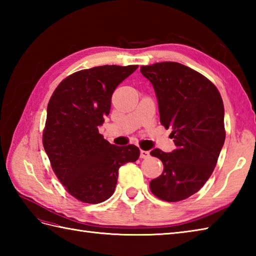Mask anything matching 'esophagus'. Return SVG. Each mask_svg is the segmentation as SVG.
Here are the masks:
<instances>
[{"mask_svg": "<svg viewBox=\"0 0 256 256\" xmlns=\"http://www.w3.org/2000/svg\"><path fill=\"white\" fill-rule=\"evenodd\" d=\"M140 158H148V157H150V152L148 150H140Z\"/></svg>", "mask_w": 256, "mask_h": 256, "instance_id": "1", "label": "esophagus"}]
</instances>
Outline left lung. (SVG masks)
<instances>
[{
  "instance_id": "8db88e82",
  "label": "left lung",
  "mask_w": 256,
  "mask_h": 256,
  "mask_svg": "<svg viewBox=\"0 0 256 256\" xmlns=\"http://www.w3.org/2000/svg\"><path fill=\"white\" fill-rule=\"evenodd\" d=\"M140 72L154 86L160 124L172 128L176 145L172 153L150 152L164 165L150 192L168 202L184 200L199 192L218 162L226 140L224 101L208 78L179 62L142 66Z\"/></svg>"
}]
</instances>
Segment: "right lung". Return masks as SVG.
Returning a JSON list of instances; mask_svg holds the SVG:
<instances>
[{"label":"right lung","instance_id":"obj_1","mask_svg":"<svg viewBox=\"0 0 256 256\" xmlns=\"http://www.w3.org/2000/svg\"><path fill=\"white\" fill-rule=\"evenodd\" d=\"M138 67L106 64L80 70L64 78L48 102L42 145L59 182L84 204L110 198L118 168L140 157L135 145L110 144L98 130L110 113L114 90Z\"/></svg>","mask_w":256,"mask_h":256}]
</instances>
